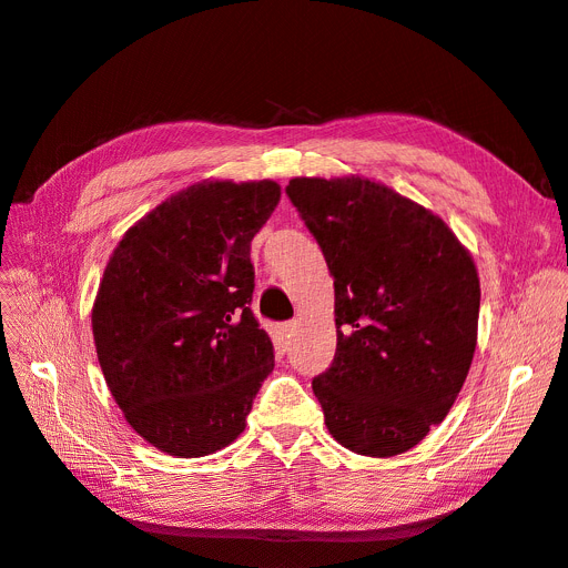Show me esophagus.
<instances>
[{"instance_id":"34e87169","label":"esophagus","mask_w":568,"mask_h":568,"mask_svg":"<svg viewBox=\"0 0 568 568\" xmlns=\"http://www.w3.org/2000/svg\"><path fill=\"white\" fill-rule=\"evenodd\" d=\"M294 332H296V322H284V324H280V329H277V338H280V343H282V348L286 346L288 338L294 336Z\"/></svg>"}]
</instances>
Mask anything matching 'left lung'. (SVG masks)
Here are the masks:
<instances>
[{"label": "left lung", "mask_w": 568, "mask_h": 568, "mask_svg": "<svg viewBox=\"0 0 568 568\" xmlns=\"http://www.w3.org/2000/svg\"><path fill=\"white\" fill-rule=\"evenodd\" d=\"M334 274L336 355L313 379L329 434L357 455L407 453L448 415L476 351L471 255L432 211L359 178L286 186Z\"/></svg>", "instance_id": "left-lung-1"}]
</instances>
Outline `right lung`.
<instances>
[{
  "instance_id": "add662e5",
  "label": "right lung",
  "mask_w": 568,
  "mask_h": 568,
  "mask_svg": "<svg viewBox=\"0 0 568 568\" xmlns=\"http://www.w3.org/2000/svg\"><path fill=\"white\" fill-rule=\"evenodd\" d=\"M277 182H201L163 201L113 251L92 311L97 355L130 426L203 457L246 428L274 348L253 311L251 239Z\"/></svg>"
}]
</instances>
